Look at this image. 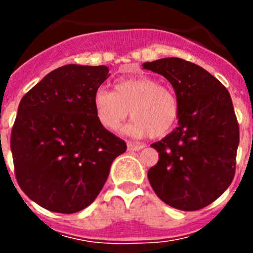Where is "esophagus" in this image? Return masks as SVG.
Segmentation results:
<instances>
[{"instance_id":"esophagus-1","label":"esophagus","mask_w":253,"mask_h":253,"mask_svg":"<svg viewBox=\"0 0 253 253\" xmlns=\"http://www.w3.org/2000/svg\"><path fill=\"white\" fill-rule=\"evenodd\" d=\"M128 149L129 151H140L142 148H144V144L142 143H133V142H128Z\"/></svg>"}]
</instances>
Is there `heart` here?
Wrapping results in <instances>:
<instances>
[{"mask_svg":"<svg viewBox=\"0 0 253 253\" xmlns=\"http://www.w3.org/2000/svg\"><path fill=\"white\" fill-rule=\"evenodd\" d=\"M93 109L100 124L118 131L130 110V124L125 131L131 137H165L178 116L177 97L169 88L147 76L119 80L114 91L99 88L93 95Z\"/></svg>","mask_w":253,"mask_h":253,"instance_id":"b5f03b06","label":"heart"}]
</instances>
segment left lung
<instances>
[{"instance_id":"obj_1","label":"left lung","mask_w":253,"mask_h":253,"mask_svg":"<svg viewBox=\"0 0 253 253\" xmlns=\"http://www.w3.org/2000/svg\"><path fill=\"white\" fill-rule=\"evenodd\" d=\"M143 68L166 78L178 101V125L151 144L160 160L149 169V184L169 207L202 209L234 177L240 128L231 95L204 68L181 58L146 62Z\"/></svg>"}]
</instances>
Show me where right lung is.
<instances>
[{"instance_id": "add662e5", "label": "right lung", "mask_w": 253, "mask_h": 253, "mask_svg": "<svg viewBox=\"0 0 253 253\" xmlns=\"http://www.w3.org/2000/svg\"><path fill=\"white\" fill-rule=\"evenodd\" d=\"M106 66L67 64L51 71L21 99L11 133L16 180L50 211L77 213L93 203L124 140L96 118L93 95Z\"/></svg>"}]
</instances>
